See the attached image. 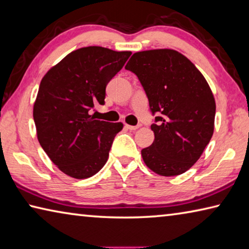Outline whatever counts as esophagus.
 Masks as SVG:
<instances>
[{
    "label": "esophagus",
    "mask_w": 249,
    "mask_h": 249,
    "mask_svg": "<svg viewBox=\"0 0 249 249\" xmlns=\"http://www.w3.org/2000/svg\"><path fill=\"white\" fill-rule=\"evenodd\" d=\"M141 127V124H138V125H130V124H125V128L129 129V130H132V131H134V130H137Z\"/></svg>",
    "instance_id": "34e87169"
}]
</instances>
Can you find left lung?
<instances>
[{
    "mask_svg": "<svg viewBox=\"0 0 249 249\" xmlns=\"http://www.w3.org/2000/svg\"><path fill=\"white\" fill-rule=\"evenodd\" d=\"M136 74L155 122L154 142L141 151L147 167L177 176L197 162L214 130L215 102L210 86L190 60L172 49L134 53L125 65Z\"/></svg>",
    "mask_w": 249,
    "mask_h": 249,
    "instance_id": "obj_1",
    "label": "left lung"
}]
</instances>
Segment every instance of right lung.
I'll use <instances>...</instances> for the list:
<instances>
[{
    "label": "right lung",
    "instance_id": "obj_1",
    "mask_svg": "<svg viewBox=\"0 0 249 249\" xmlns=\"http://www.w3.org/2000/svg\"><path fill=\"white\" fill-rule=\"evenodd\" d=\"M131 55L91 46L77 49L50 69L34 105L38 141L61 172L77 179L106 164L121 122L95 120L89 110L105 104L106 86Z\"/></svg>",
    "mask_w": 249,
    "mask_h": 249
}]
</instances>
